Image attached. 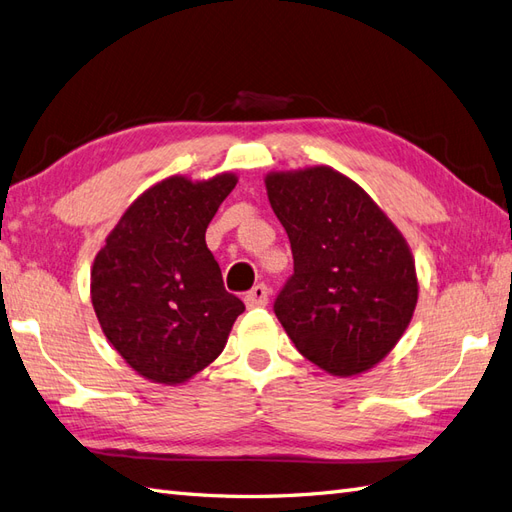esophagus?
I'll return each instance as SVG.
<instances>
[{
    "label": "esophagus",
    "mask_w": 512,
    "mask_h": 512,
    "mask_svg": "<svg viewBox=\"0 0 512 512\" xmlns=\"http://www.w3.org/2000/svg\"><path fill=\"white\" fill-rule=\"evenodd\" d=\"M268 294H270L268 285L257 283L251 292H246L244 303H246L248 307H266V305H268Z\"/></svg>",
    "instance_id": "esophagus-1"
}]
</instances>
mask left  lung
Listing matches in <instances>:
<instances>
[{"label": "left lung", "mask_w": 512, "mask_h": 512, "mask_svg": "<svg viewBox=\"0 0 512 512\" xmlns=\"http://www.w3.org/2000/svg\"><path fill=\"white\" fill-rule=\"evenodd\" d=\"M266 188L294 257L274 298L279 322L300 355L329 374L370 370L398 344L417 303L402 233L333 168L272 173Z\"/></svg>", "instance_id": "8db88e82"}]
</instances>
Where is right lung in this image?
I'll use <instances>...</instances> for the list:
<instances>
[{
    "mask_svg": "<svg viewBox=\"0 0 512 512\" xmlns=\"http://www.w3.org/2000/svg\"><path fill=\"white\" fill-rule=\"evenodd\" d=\"M235 183L229 173L164 179L127 209L95 257L90 294L101 329L153 383L179 385L207 368L244 311L205 244Z\"/></svg>",
    "mask_w": 512,
    "mask_h": 512,
    "instance_id": "obj_1",
    "label": "right lung"
}]
</instances>
